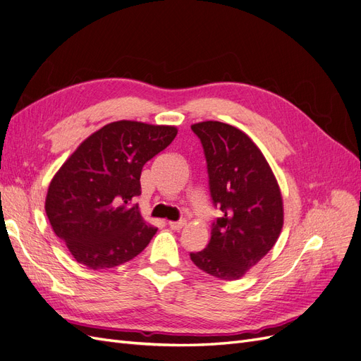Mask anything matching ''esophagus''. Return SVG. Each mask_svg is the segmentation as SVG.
I'll return each mask as SVG.
<instances>
[{
    "label": "esophagus",
    "instance_id": "34e87169",
    "mask_svg": "<svg viewBox=\"0 0 361 361\" xmlns=\"http://www.w3.org/2000/svg\"><path fill=\"white\" fill-rule=\"evenodd\" d=\"M183 226H185V221H169V227L173 228V231H180Z\"/></svg>",
    "mask_w": 361,
    "mask_h": 361
}]
</instances>
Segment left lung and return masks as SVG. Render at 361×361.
Segmentation results:
<instances>
[{
  "mask_svg": "<svg viewBox=\"0 0 361 361\" xmlns=\"http://www.w3.org/2000/svg\"><path fill=\"white\" fill-rule=\"evenodd\" d=\"M203 145L209 190L221 218L211 241L191 253L194 265L220 280H238L274 247L285 220L279 182L245 133L215 120L191 125Z\"/></svg>",
  "mask_w": 361,
  "mask_h": 361,
  "instance_id": "obj_1",
  "label": "left lung"
}]
</instances>
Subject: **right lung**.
<instances>
[{
	"label": "right lung",
	"mask_w": 361,
	"mask_h": 361,
	"mask_svg": "<svg viewBox=\"0 0 361 361\" xmlns=\"http://www.w3.org/2000/svg\"><path fill=\"white\" fill-rule=\"evenodd\" d=\"M176 134V126L118 120L87 137L54 174L45 211L78 264L114 268L147 247L158 228L130 200L141 194L145 164Z\"/></svg>",
	"instance_id": "obj_1"
}]
</instances>
